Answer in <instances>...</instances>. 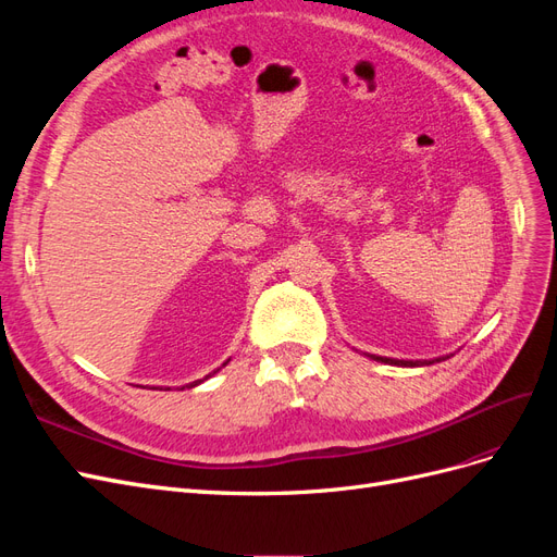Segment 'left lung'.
<instances>
[{
	"instance_id": "1",
	"label": "left lung",
	"mask_w": 557,
	"mask_h": 557,
	"mask_svg": "<svg viewBox=\"0 0 557 557\" xmlns=\"http://www.w3.org/2000/svg\"><path fill=\"white\" fill-rule=\"evenodd\" d=\"M374 360H379V362H385V364H399V367H418V364H432V362H411V360H393V358H374ZM442 360H446V358H436V362H442Z\"/></svg>"
}]
</instances>
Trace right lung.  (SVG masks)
<instances>
[{
  "mask_svg": "<svg viewBox=\"0 0 557 557\" xmlns=\"http://www.w3.org/2000/svg\"><path fill=\"white\" fill-rule=\"evenodd\" d=\"M199 383H201V381H195V383H190V387H193V385H199Z\"/></svg>",
  "mask_w": 557,
  "mask_h": 557,
  "instance_id": "right-lung-1",
  "label": "right lung"
}]
</instances>
